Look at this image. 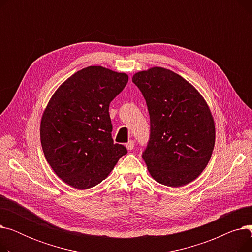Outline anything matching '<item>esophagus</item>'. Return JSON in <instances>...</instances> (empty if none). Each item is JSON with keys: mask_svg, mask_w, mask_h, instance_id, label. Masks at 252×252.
I'll list each match as a JSON object with an SVG mask.
<instances>
[{"mask_svg": "<svg viewBox=\"0 0 252 252\" xmlns=\"http://www.w3.org/2000/svg\"><path fill=\"white\" fill-rule=\"evenodd\" d=\"M126 148H127L128 150H133L134 147H135V142H134L133 140H129V141L126 144Z\"/></svg>", "mask_w": 252, "mask_h": 252, "instance_id": "34e87169", "label": "esophagus"}]
</instances>
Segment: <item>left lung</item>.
Listing matches in <instances>:
<instances>
[{"mask_svg":"<svg viewBox=\"0 0 252 252\" xmlns=\"http://www.w3.org/2000/svg\"><path fill=\"white\" fill-rule=\"evenodd\" d=\"M146 101L150 135L142 157L152 178L168 187L184 186L206 167L216 141L213 115L198 91L161 67L133 76Z\"/></svg>","mask_w":252,"mask_h":252,"instance_id":"1","label":"left lung"}]
</instances>
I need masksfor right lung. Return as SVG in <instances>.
<instances>
[{
  "label": "right lung",
  "instance_id": "1",
  "mask_svg": "<svg viewBox=\"0 0 252 252\" xmlns=\"http://www.w3.org/2000/svg\"><path fill=\"white\" fill-rule=\"evenodd\" d=\"M128 76L102 66H89L65 81L51 98L41 122V143L55 174L85 190L101 183L127 153L114 144L110 102Z\"/></svg>",
  "mask_w": 252,
  "mask_h": 252
}]
</instances>
